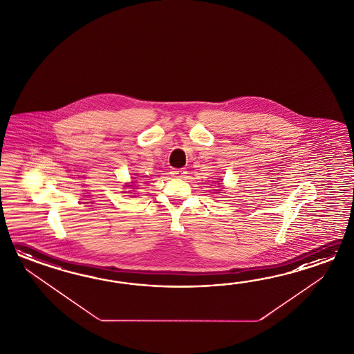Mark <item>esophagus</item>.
Returning a JSON list of instances; mask_svg holds the SVG:
<instances>
[{
	"instance_id": "esophagus-1",
	"label": "esophagus",
	"mask_w": 354,
	"mask_h": 354,
	"mask_svg": "<svg viewBox=\"0 0 354 354\" xmlns=\"http://www.w3.org/2000/svg\"><path fill=\"white\" fill-rule=\"evenodd\" d=\"M187 174L183 168H180V169H172V172L171 174L176 177V178H185V174Z\"/></svg>"
}]
</instances>
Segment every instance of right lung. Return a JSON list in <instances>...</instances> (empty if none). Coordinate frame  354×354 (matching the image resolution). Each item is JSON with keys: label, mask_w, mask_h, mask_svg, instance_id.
<instances>
[{"label": "right lung", "mask_w": 354, "mask_h": 354, "mask_svg": "<svg viewBox=\"0 0 354 354\" xmlns=\"http://www.w3.org/2000/svg\"><path fill=\"white\" fill-rule=\"evenodd\" d=\"M133 178H134V177H133ZM131 183H136V182H131ZM125 187L131 188V187H133V185H127V186H125Z\"/></svg>", "instance_id": "add662e5"}]
</instances>
